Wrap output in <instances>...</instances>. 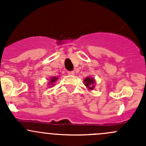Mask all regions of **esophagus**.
Segmentation results:
<instances>
[{
	"label": "esophagus",
	"mask_w": 146,
	"mask_h": 146,
	"mask_svg": "<svg viewBox=\"0 0 146 146\" xmlns=\"http://www.w3.org/2000/svg\"><path fill=\"white\" fill-rule=\"evenodd\" d=\"M67 73H68V74L70 75V76H72V75L74 74V71H70V72H68Z\"/></svg>",
	"instance_id": "esophagus-1"
}]
</instances>
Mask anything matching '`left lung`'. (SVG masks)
I'll return each instance as SVG.
<instances>
[{"mask_svg":"<svg viewBox=\"0 0 146 146\" xmlns=\"http://www.w3.org/2000/svg\"><path fill=\"white\" fill-rule=\"evenodd\" d=\"M84 85L90 90H94V87H95V79L92 77H86L85 79L84 80Z\"/></svg>","mask_w":146,"mask_h":146,"instance_id":"left-lung-1","label":"left lung"}]
</instances>
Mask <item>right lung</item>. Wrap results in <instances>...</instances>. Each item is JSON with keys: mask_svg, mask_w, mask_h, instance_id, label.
Segmentation results:
<instances>
[{"mask_svg": "<svg viewBox=\"0 0 146 146\" xmlns=\"http://www.w3.org/2000/svg\"><path fill=\"white\" fill-rule=\"evenodd\" d=\"M58 79V77H56V76H52V77H51V79H50V81H49L48 82L49 85L53 86L54 83H55Z\"/></svg>", "mask_w": 146, "mask_h": 146, "instance_id": "1", "label": "right lung"}]
</instances>
